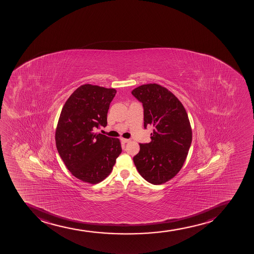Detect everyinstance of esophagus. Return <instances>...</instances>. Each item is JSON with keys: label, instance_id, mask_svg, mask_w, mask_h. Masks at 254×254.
<instances>
[{"label": "esophagus", "instance_id": "obj_1", "mask_svg": "<svg viewBox=\"0 0 254 254\" xmlns=\"http://www.w3.org/2000/svg\"><path fill=\"white\" fill-rule=\"evenodd\" d=\"M121 141L123 142V143H128V142L130 141V139H121Z\"/></svg>", "mask_w": 254, "mask_h": 254}]
</instances>
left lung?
I'll list each match as a JSON object with an SVG mask.
<instances>
[{
	"mask_svg": "<svg viewBox=\"0 0 254 254\" xmlns=\"http://www.w3.org/2000/svg\"><path fill=\"white\" fill-rule=\"evenodd\" d=\"M131 94L142 103L144 127H154L150 143L139 144L133 158L143 178L160 185L173 178L182 169L192 140L187 111L171 92L156 83L134 88Z\"/></svg>",
	"mask_w": 254,
	"mask_h": 254,
	"instance_id": "8db88e82",
	"label": "left lung"
}]
</instances>
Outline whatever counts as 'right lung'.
Wrapping results in <instances>:
<instances>
[{
	"mask_svg": "<svg viewBox=\"0 0 254 254\" xmlns=\"http://www.w3.org/2000/svg\"><path fill=\"white\" fill-rule=\"evenodd\" d=\"M115 88L84 84L72 93L62 110L57 127V150L68 171L91 184L112 171L122 151L118 139L94 133L107 126L108 110Z\"/></svg>",
	"mask_w": 254,
	"mask_h": 254,
	"instance_id": "right-lung-1",
	"label": "right lung"
}]
</instances>
